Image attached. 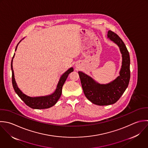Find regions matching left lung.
<instances>
[{
	"instance_id": "obj_1",
	"label": "left lung",
	"mask_w": 148,
	"mask_h": 148,
	"mask_svg": "<svg viewBox=\"0 0 148 148\" xmlns=\"http://www.w3.org/2000/svg\"><path fill=\"white\" fill-rule=\"evenodd\" d=\"M107 36L118 45L122 53V64L119 76L108 84H100L90 76L78 71L86 97L98 106H108L115 103L126 90L130 78V55L125 43L118 35L111 30L108 32Z\"/></svg>"
}]
</instances>
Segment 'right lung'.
<instances>
[{
	"instance_id": "right-lung-1",
	"label": "right lung",
	"mask_w": 148,
	"mask_h": 148,
	"mask_svg": "<svg viewBox=\"0 0 148 148\" xmlns=\"http://www.w3.org/2000/svg\"><path fill=\"white\" fill-rule=\"evenodd\" d=\"M21 40L17 44L15 48V51L16 50L18 45L21 41ZM14 55H15V53L11 60V68L12 71V84L15 93L21 98V99L26 104V105H27V106H29V107L33 109H37V110L46 109L53 106L59 99L62 94V87L69 74L74 71L73 68V67L70 68L67 71H66L64 74H62V75L60 77V78L59 81L56 89L52 94L48 96H40V97H29L25 95L24 93H23L22 91L18 88L16 84V82L14 78V70L12 69V59L14 57Z\"/></svg>"
}]
</instances>
